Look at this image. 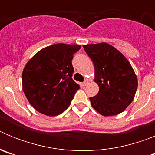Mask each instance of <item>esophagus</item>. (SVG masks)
<instances>
[{
	"label": "esophagus",
	"mask_w": 155,
	"mask_h": 155,
	"mask_svg": "<svg viewBox=\"0 0 155 155\" xmlns=\"http://www.w3.org/2000/svg\"><path fill=\"white\" fill-rule=\"evenodd\" d=\"M88 82H89V81L87 80V79H85V80H84V81L83 82V85H87V84H88Z\"/></svg>",
	"instance_id": "1"
}]
</instances>
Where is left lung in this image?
<instances>
[{
	"instance_id": "8db88e82",
	"label": "left lung",
	"mask_w": 155,
	"mask_h": 155,
	"mask_svg": "<svg viewBox=\"0 0 155 155\" xmlns=\"http://www.w3.org/2000/svg\"><path fill=\"white\" fill-rule=\"evenodd\" d=\"M94 66V79L99 91L90 97L100 114L115 116L124 112L134 100L137 78L127 59L113 46L102 42L83 46Z\"/></svg>"
}]
</instances>
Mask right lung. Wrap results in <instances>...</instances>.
Returning <instances> with one entry per match:
<instances>
[{
  "mask_svg": "<svg viewBox=\"0 0 155 155\" xmlns=\"http://www.w3.org/2000/svg\"><path fill=\"white\" fill-rule=\"evenodd\" d=\"M79 45L57 43L31 57L22 72V88L34 109L54 116L69 107L80 86L72 79L74 54Z\"/></svg>",
  "mask_w": 155,
  "mask_h": 155,
  "instance_id": "right-lung-1",
  "label": "right lung"
}]
</instances>
